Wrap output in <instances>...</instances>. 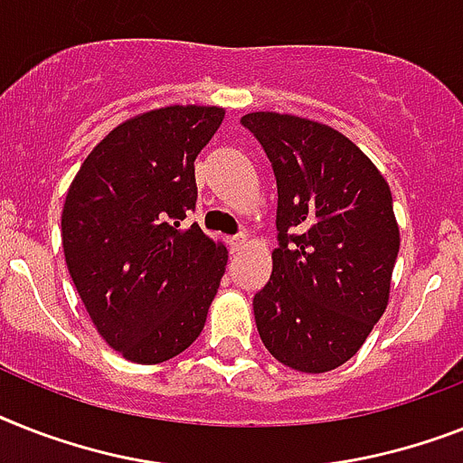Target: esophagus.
<instances>
[{
    "mask_svg": "<svg viewBox=\"0 0 463 463\" xmlns=\"http://www.w3.org/2000/svg\"><path fill=\"white\" fill-rule=\"evenodd\" d=\"M244 235H232V238H228V247H231V251H240L244 247Z\"/></svg>",
    "mask_w": 463,
    "mask_h": 463,
    "instance_id": "esophagus-1",
    "label": "esophagus"
}]
</instances>
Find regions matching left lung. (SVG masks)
<instances>
[{
  "mask_svg": "<svg viewBox=\"0 0 463 463\" xmlns=\"http://www.w3.org/2000/svg\"><path fill=\"white\" fill-rule=\"evenodd\" d=\"M278 185V247L254 321L270 354L302 373L352 359L388 307L400 228L366 154L323 123L276 111L240 118Z\"/></svg>",
  "mask_w": 463,
  "mask_h": 463,
  "instance_id": "8db88e82",
  "label": "left lung"
}]
</instances>
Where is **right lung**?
Masks as SVG:
<instances>
[{
	"mask_svg": "<svg viewBox=\"0 0 463 463\" xmlns=\"http://www.w3.org/2000/svg\"><path fill=\"white\" fill-rule=\"evenodd\" d=\"M219 107H164L121 123L66 194V266L97 333L128 362L161 364L204 328L228 264L223 244L183 221L197 204L194 159Z\"/></svg>",
	"mask_w": 463,
	"mask_h": 463,
	"instance_id": "obj_1",
	"label": "right lung"
}]
</instances>
